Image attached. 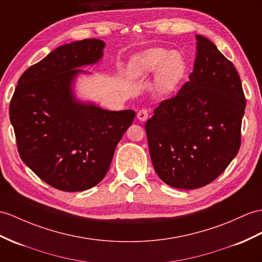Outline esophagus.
Returning a JSON list of instances; mask_svg holds the SVG:
<instances>
[{
	"label": "esophagus",
	"mask_w": 262,
	"mask_h": 262,
	"mask_svg": "<svg viewBox=\"0 0 262 262\" xmlns=\"http://www.w3.org/2000/svg\"><path fill=\"white\" fill-rule=\"evenodd\" d=\"M148 117H149V110L145 109V107H143V109L140 110L138 112V114H137V118L140 121H142V122H143V121H145L146 119H148Z\"/></svg>",
	"instance_id": "34e87169"
}]
</instances>
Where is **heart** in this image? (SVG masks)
Listing matches in <instances>:
<instances>
[{"mask_svg":"<svg viewBox=\"0 0 262 262\" xmlns=\"http://www.w3.org/2000/svg\"><path fill=\"white\" fill-rule=\"evenodd\" d=\"M131 78H145L157 71V85L163 93L173 90L186 73V62L179 52L153 48L136 55L129 64Z\"/></svg>","mask_w":262,"mask_h":262,"instance_id":"obj_1","label":"heart"}]
</instances>
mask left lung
Instances as JSON below:
<instances>
[{
  "label": "left lung",
  "mask_w": 262,
  "mask_h": 262,
  "mask_svg": "<svg viewBox=\"0 0 262 262\" xmlns=\"http://www.w3.org/2000/svg\"><path fill=\"white\" fill-rule=\"evenodd\" d=\"M196 40L189 81L161 101L145 123L153 167L178 189L205 187L226 170L240 149L246 109L232 62L207 37Z\"/></svg>",
  "instance_id": "1"
}]
</instances>
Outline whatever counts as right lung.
<instances>
[{
	"label": "right lung",
	"instance_id": "1",
	"mask_svg": "<svg viewBox=\"0 0 262 262\" xmlns=\"http://www.w3.org/2000/svg\"><path fill=\"white\" fill-rule=\"evenodd\" d=\"M104 42L85 39L52 51L25 71L10 102L22 161L51 187L88 190L105 177L114 150L136 117L75 101L74 76L103 54Z\"/></svg>",
	"mask_w": 262,
	"mask_h": 262
}]
</instances>
